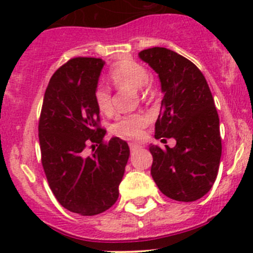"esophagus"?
<instances>
[{"label":"esophagus","instance_id":"obj_1","mask_svg":"<svg viewBox=\"0 0 253 253\" xmlns=\"http://www.w3.org/2000/svg\"><path fill=\"white\" fill-rule=\"evenodd\" d=\"M139 147H142V145L139 144V143H137V142H129V148H131V150L137 149V148H139Z\"/></svg>","mask_w":253,"mask_h":253}]
</instances>
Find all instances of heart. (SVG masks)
Returning <instances> with one entry per match:
<instances>
[{"instance_id": "1", "label": "heart", "mask_w": 253, "mask_h": 253, "mask_svg": "<svg viewBox=\"0 0 253 253\" xmlns=\"http://www.w3.org/2000/svg\"><path fill=\"white\" fill-rule=\"evenodd\" d=\"M109 79L112 85L117 89L137 88L143 95H148L152 91L149 83V72L144 66L134 61H121L116 63L109 71ZM94 103L101 114L109 115L112 112L111 90L105 85H99L94 91ZM149 119L142 112L125 114L117 116L112 124L111 131L115 134L136 138L142 134L143 128L148 125Z\"/></svg>"}]
</instances>
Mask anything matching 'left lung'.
<instances>
[{
  "instance_id": "obj_1",
  "label": "left lung",
  "mask_w": 253,
  "mask_h": 253,
  "mask_svg": "<svg viewBox=\"0 0 253 253\" xmlns=\"http://www.w3.org/2000/svg\"><path fill=\"white\" fill-rule=\"evenodd\" d=\"M138 55L158 73L164 93L155 138L176 139L167 150L149 147L153 180L171 200H200L213 186L221 157L219 116L208 83L195 63L169 48H147Z\"/></svg>"
}]
</instances>
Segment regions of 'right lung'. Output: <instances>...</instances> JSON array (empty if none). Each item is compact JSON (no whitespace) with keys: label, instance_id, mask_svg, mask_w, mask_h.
Wrapping results in <instances>:
<instances>
[{"label":"right lung","instance_id":"add662e5","mask_svg":"<svg viewBox=\"0 0 253 253\" xmlns=\"http://www.w3.org/2000/svg\"><path fill=\"white\" fill-rule=\"evenodd\" d=\"M104 61L75 57L52 75L39 120L42 164L61 206L81 215L103 213L119 198L129 148L119 137L105 142L94 91ZM91 145L92 154L85 148ZM97 148H95V147Z\"/></svg>","mask_w":253,"mask_h":253}]
</instances>
